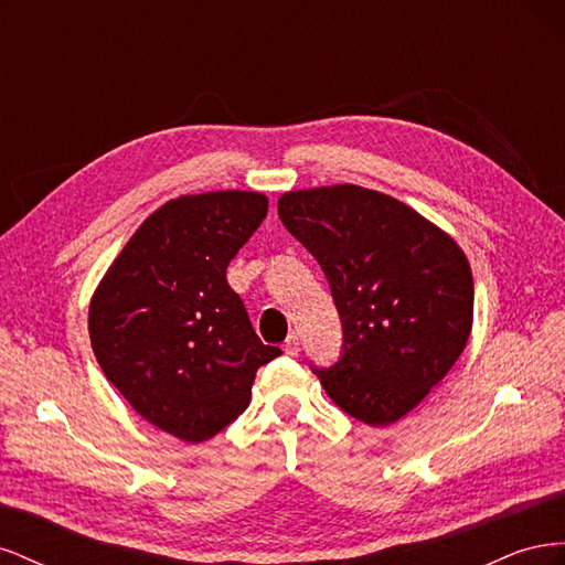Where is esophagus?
Wrapping results in <instances>:
<instances>
[{"instance_id":"esophagus-1","label":"esophagus","mask_w":565,"mask_h":565,"mask_svg":"<svg viewBox=\"0 0 565 565\" xmlns=\"http://www.w3.org/2000/svg\"><path fill=\"white\" fill-rule=\"evenodd\" d=\"M299 334L297 332H292V334H289L287 339H285V344H282V351L287 353V355H297L299 353Z\"/></svg>"}]
</instances>
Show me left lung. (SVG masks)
Segmentation results:
<instances>
[{
    "label": "left lung",
    "mask_w": 565,
    "mask_h": 565,
    "mask_svg": "<svg viewBox=\"0 0 565 565\" xmlns=\"http://www.w3.org/2000/svg\"><path fill=\"white\" fill-rule=\"evenodd\" d=\"M278 214L316 256L344 328L339 363L316 370L322 388L363 424L403 419L469 341L467 254L405 202L353 183L289 191Z\"/></svg>",
    "instance_id": "1"
}]
</instances>
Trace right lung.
<instances>
[{"label":"right lung","instance_id":"right-lung-1","mask_svg":"<svg viewBox=\"0 0 565 565\" xmlns=\"http://www.w3.org/2000/svg\"><path fill=\"white\" fill-rule=\"evenodd\" d=\"M268 212L254 191L164 202L136 228L89 303L100 370L146 422L202 443L241 417L256 370L282 351L256 337L226 268Z\"/></svg>","mask_w":565,"mask_h":565}]
</instances>
